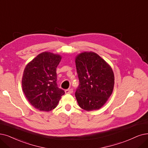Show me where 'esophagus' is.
Listing matches in <instances>:
<instances>
[{
	"label": "esophagus",
	"instance_id": "1",
	"mask_svg": "<svg viewBox=\"0 0 148 148\" xmlns=\"http://www.w3.org/2000/svg\"><path fill=\"white\" fill-rule=\"evenodd\" d=\"M73 89L72 88H70V89H66L65 90V93H72Z\"/></svg>",
	"mask_w": 148,
	"mask_h": 148
}]
</instances>
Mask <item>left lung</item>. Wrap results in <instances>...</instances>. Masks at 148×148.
Returning <instances> with one entry per match:
<instances>
[{
  "mask_svg": "<svg viewBox=\"0 0 148 148\" xmlns=\"http://www.w3.org/2000/svg\"><path fill=\"white\" fill-rule=\"evenodd\" d=\"M75 63L79 81L75 97L79 107L87 111L100 109L113 91V70L103 59L92 51L79 54Z\"/></svg>",
  "mask_w": 148,
  "mask_h": 148,
  "instance_id": "8db88e82",
  "label": "left lung"
}]
</instances>
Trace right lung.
<instances>
[{"label": "right lung", "mask_w": 148, "mask_h": 148, "mask_svg": "<svg viewBox=\"0 0 148 148\" xmlns=\"http://www.w3.org/2000/svg\"><path fill=\"white\" fill-rule=\"evenodd\" d=\"M61 56L41 53L29 62L23 71V92L34 107L42 111L54 109L65 92L58 87L56 68Z\"/></svg>", "instance_id": "1"}]
</instances>
